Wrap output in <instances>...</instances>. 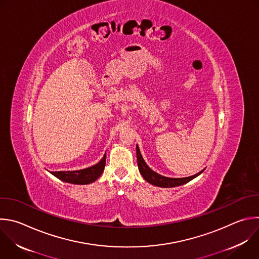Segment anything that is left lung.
Here are the masks:
<instances>
[{
  "label": "left lung",
  "instance_id": "left-lung-1",
  "mask_svg": "<svg viewBox=\"0 0 259 259\" xmlns=\"http://www.w3.org/2000/svg\"><path fill=\"white\" fill-rule=\"evenodd\" d=\"M136 153H137V164H138V168L140 174L142 175V177L144 178L145 181H147L148 183L158 186V187H163V188H170V187H177V186H181L183 184H186L187 182L191 181L192 179H194L195 177H197L198 175H200L203 169L199 173H197L196 175L190 176V177H186V178H167V177H163L155 171H153L151 168H149V166L145 163L138 145L136 146Z\"/></svg>",
  "mask_w": 259,
  "mask_h": 259
}]
</instances>
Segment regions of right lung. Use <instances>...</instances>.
<instances>
[{
    "instance_id": "add662e5",
    "label": "right lung",
    "mask_w": 259,
    "mask_h": 259,
    "mask_svg": "<svg viewBox=\"0 0 259 259\" xmlns=\"http://www.w3.org/2000/svg\"><path fill=\"white\" fill-rule=\"evenodd\" d=\"M106 165V154L102 158V160L88 168H83L80 170H74V171H51V173L60 179L61 181L71 183V184H78V185H84L90 184L95 182L104 171Z\"/></svg>"
}]
</instances>
